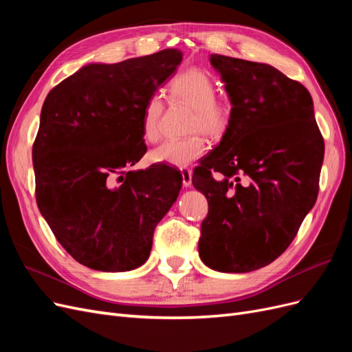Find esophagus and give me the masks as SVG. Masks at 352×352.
Returning a JSON list of instances; mask_svg holds the SVG:
<instances>
[{
    "mask_svg": "<svg viewBox=\"0 0 352 352\" xmlns=\"http://www.w3.org/2000/svg\"><path fill=\"white\" fill-rule=\"evenodd\" d=\"M180 172H182V182L184 186H190L192 185V170L188 168V167H182L180 168Z\"/></svg>",
    "mask_w": 352,
    "mask_h": 352,
    "instance_id": "34e87169",
    "label": "esophagus"
}]
</instances>
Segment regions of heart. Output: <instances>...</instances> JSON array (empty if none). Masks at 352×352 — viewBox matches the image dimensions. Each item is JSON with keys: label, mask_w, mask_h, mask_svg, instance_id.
<instances>
[{"label": "heart", "mask_w": 352, "mask_h": 352, "mask_svg": "<svg viewBox=\"0 0 352 352\" xmlns=\"http://www.w3.org/2000/svg\"><path fill=\"white\" fill-rule=\"evenodd\" d=\"M170 98L188 104L192 109L188 132L194 133L184 140H168L151 153L157 163L170 166H186L194 160L204 155L207 141L199 133L210 138L225 135L232 120V104L228 100L217 98L216 83L206 72L199 69H188L170 82ZM164 102L158 94L146 100L141 119L142 136L148 142H157L162 136V117Z\"/></svg>", "instance_id": "1"}]
</instances>
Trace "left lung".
Returning <instances> with one entry per match:
<instances>
[{"label": "left lung", "mask_w": 352, "mask_h": 352, "mask_svg": "<svg viewBox=\"0 0 352 352\" xmlns=\"http://www.w3.org/2000/svg\"><path fill=\"white\" fill-rule=\"evenodd\" d=\"M232 120L194 168L206 195L199 257L210 269L247 273L285 252L314 206L324 141L304 85L273 66L211 54Z\"/></svg>", "instance_id": "obj_1"}]
</instances>
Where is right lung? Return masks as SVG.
I'll return each instance as SVG.
<instances>
[{
    "instance_id": "1",
    "label": "right lung",
    "mask_w": 352,
    "mask_h": 352,
    "mask_svg": "<svg viewBox=\"0 0 352 352\" xmlns=\"http://www.w3.org/2000/svg\"><path fill=\"white\" fill-rule=\"evenodd\" d=\"M182 61L179 50L88 65L42 105L32 146L41 214L72 257L100 272H127L150 257L157 223L182 188L164 163L129 170L146 153L141 119Z\"/></svg>"
}]
</instances>
